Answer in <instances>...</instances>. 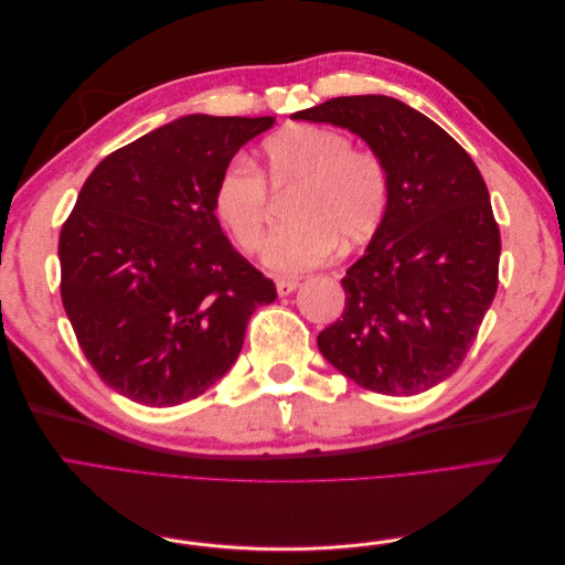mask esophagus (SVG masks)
I'll return each mask as SVG.
<instances>
[{"label":"esophagus","mask_w":565,"mask_h":565,"mask_svg":"<svg viewBox=\"0 0 565 565\" xmlns=\"http://www.w3.org/2000/svg\"><path fill=\"white\" fill-rule=\"evenodd\" d=\"M276 287H278V295L280 297H287V295H292L295 289L299 287V280H295V278H276Z\"/></svg>","instance_id":"1"}]
</instances>
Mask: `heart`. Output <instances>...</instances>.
I'll use <instances>...</instances> for the list:
<instances>
[{
	"label": "heart",
	"mask_w": 565,
	"mask_h": 565,
	"mask_svg": "<svg viewBox=\"0 0 565 565\" xmlns=\"http://www.w3.org/2000/svg\"><path fill=\"white\" fill-rule=\"evenodd\" d=\"M262 172L235 160L221 174L214 212L233 243L254 252L270 224L266 181L289 198L292 224L268 237L264 262L282 273H299L328 262L339 241L355 247L377 233L388 210L391 181L384 160L367 148L351 146L339 129L292 125L262 146Z\"/></svg>",
	"instance_id": "b5f03b06"
}]
</instances>
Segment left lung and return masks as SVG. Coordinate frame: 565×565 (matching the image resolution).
Masks as SVG:
<instances>
[{
	"instance_id": "obj_1",
	"label": "left lung",
	"mask_w": 565,
	"mask_h": 565,
	"mask_svg": "<svg viewBox=\"0 0 565 565\" xmlns=\"http://www.w3.org/2000/svg\"><path fill=\"white\" fill-rule=\"evenodd\" d=\"M292 117L351 129L391 181L382 226L341 278L344 313L318 349L367 391H429L465 361L498 292L502 243L486 181L446 129L396 98L339 96Z\"/></svg>"
}]
</instances>
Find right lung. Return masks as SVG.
<instances>
[{
  "mask_svg": "<svg viewBox=\"0 0 565 565\" xmlns=\"http://www.w3.org/2000/svg\"><path fill=\"white\" fill-rule=\"evenodd\" d=\"M276 117L188 115L119 148L84 181L58 237L61 299L113 391L172 407L237 361L273 280L218 226L214 191Z\"/></svg>",
  "mask_w": 565,
  "mask_h": 565,
  "instance_id": "add662e5",
  "label": "right lung"
}]
</instances>
